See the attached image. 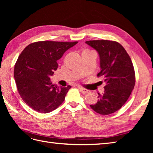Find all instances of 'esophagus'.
Listing matches in <instances>:
<instances>
[{
	"label": "esophagus",
	"mask_w": 153,
	"mask_h": 153,
	"mask_svg": "<svg viewBox=\"0 0 153 153\" xmlns=\"http://www.w3.org/2000/svg\"><path fill=\"white\" fill-rule=\"evenodd\" d=\"M79 88V91L81 92H82V93H83V94H85V93H88L89 92V90H87V89H84V88H83V87H78Z\"/></svg>",
	"instance_id": "esophagus-1"
}]
</instances>
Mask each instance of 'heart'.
<instances>
[{"label": "heart", "mask_w": 153, "mask_h": 153, "mask_svg": "<svg viewBox=\"0 0 153 153\" xmlns=\"http://www.w3.org/2000/svg\"><path fill=\"white\" fill-rule=\"evenodd\" d=\"M86 51H87V50H86Z\"/></svg>", "instance_id": "b5f03b06"}]
</instances>
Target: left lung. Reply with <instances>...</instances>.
Returning a JSON list of instances; mask_svg holds the SVG:
<instances>
[{
  "mask_svg": "<svg viewBox=\"0 0 153 153\" xmlns=\"http://www.w3.org/2000/svg\"><path fill=\"white\" fill-rule=\"evenodd\" d=\"M85 43L98 53L100 71L97 74L106 83L105 92L90 105L94 111L108 115L118 110L130 96L135 83L134 66L125 48L118 42L108 40L88 41Z\"/></svg>",
  "mask_w": 153,
  "mask_h": 153,
  "instance_id": "obj_1",
  "label": "left lung"
}]
</instances>
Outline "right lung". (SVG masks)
I'll return each mask as SVG.
<instances>
[{
  "label": "right lung",
  "mask_w": 153,
  "mask_h": 153,
  "mask_svg": "<svg viewBox=\"0 0 153 153\" xmlns=\"http://www.w3.org/2000/svg\"><path fill=\"white\" fill-rule=\"evenodd\" d=\"M78 42L38 41L25 47L18 58L14 76L22 100L32 109L48 113L64 102L71 88L52 83L50 76L57 70V60Z\"/></svg>",
  "instance_id": "1"
}]
</instances>
